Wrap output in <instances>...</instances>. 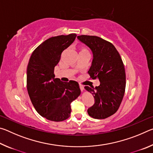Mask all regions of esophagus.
<instances>
[{
	"instance_id": "esophagus-1",
	"label": "esophagus",
	"mask_w": 153,
	"mask_h": 153,
	"mask_svg": "<svg viewBox=\"0 0 153 153\" xmlns=\"http://www.w3.org/2000/svg\"><path fill=\"white\" fill-rule=\"evenodd\" d=\"M79 88H80V90H81V91H83V90H84V86H82V85L79 84Z\"/></svg>"
}]
</instances>
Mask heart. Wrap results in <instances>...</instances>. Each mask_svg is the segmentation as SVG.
Returning a JSON list of instances; mask_svg holds the SVG:
<instances>
[{"instance_id":"heart-1","label":"heart","mask_w":153,"mask_h":153,"mask_svg":"<svg viewBox=\"0 0 153 153\" xmlns=\"http://www.w3.org/2000/svg\"><path fill=\"white\" fill-rule=\"evenodd\" d=\"M79 53H88V51L86 48L82 47V48H81V49H80Z\"/></svg>"}]
</instances>
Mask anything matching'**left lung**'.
<instances>
[{"label": "left lung", "instance_id": "8db88e82", "mask_svg": "<svg viewBox=\"0 0 153 153\" xmlns=\"http://www.w3.org/2000/svg\"><path fill=\"white\" fill-rule=\"evenodd\" d=\"M77 38L92 52V65L88 73L92 79L100 81L98 86L84 87L94 98L88 113L98 120L107 118L117 112L125 93L126 71L122 59L113 44L101 38L82 35Z\"/></svg>", "mask_w": 153, "mask_h": 153}]
</instances>
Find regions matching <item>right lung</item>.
I'll use <instances>...</instances> for the list:
<instances>
[{"label":"right lung","mask_w":153,"mask_h":153,"mask_svg":"<svg viewBox=\"0 0 153 153\" xmlns=\"http://www.w3.org/2000/svg\"><path fill=\"white\" fill-rule=\"evenodd\" d=\"M76 36L70 33L46 40L33 51L27 65V89L30 100L36 111L50 121L69 118L71 103L81 93L77 82H61L54 74L62 52L74 42Z\"/></svg>","instance_id":"add662e5"}]
</instances>
